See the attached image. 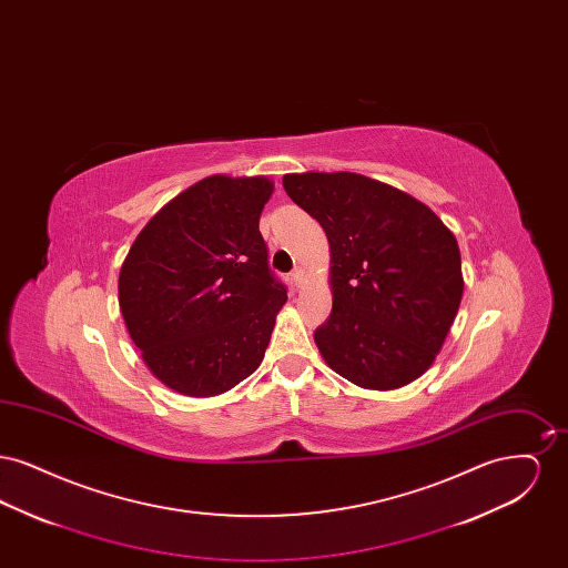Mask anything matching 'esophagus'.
<instances>
[{"mask_svg":"<svg viewBox=\"0 0 568 568\" xmlns=\"http://www.w3.org/2000/svg\"><path fill=\"white\" fill-rule=\"evenodd\" d=\"M292 281H294L296 287H302L304 285V271L296 268V271L292 272Z\"/></svg>","mask_w":568,"mask_h":568,"instance_id":"obj_1","label":"esophagus"}]
</instances>
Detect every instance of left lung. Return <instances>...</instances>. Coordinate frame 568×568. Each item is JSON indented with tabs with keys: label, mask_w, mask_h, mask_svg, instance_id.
<instances>
[{
	"label": "left lung",
	"mask_w": 568,
	"mask_h": 568,
	"mask_svg": "<svg viewBox=\"0 0 568 568\" xmlns=\"http://www.w3.org/2000/svg\"><path fill=\"white\" fill-rule=\"evenodd\" d=\"M287 195L324 227L332 313L325 364L364 389H398L443 349L464 292L454 232L417 197L355 172H294Z\"/></svg>",
	"instance_id": "8db88e82"
}]
</instances>
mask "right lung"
I'll list each match as a JSON object with an SVG mask.
<instances>
[{"mask_svg": "<svg viewBox=\"0 0 568 568\" xmlns=\"http://www.w3.org/2000/svg\"><path fill=\"white\" fill-rule=\"evenodd\" d=\"M272 191L268 176H206L163 204L130 246L121 315L151 375L176 394H225L264 359L287 302L260 234Z\"/></svg>", "mask_w": 568, "mask_h": 568, "instance_id": "add662e5", "label": "right lung"}]
</instances>
